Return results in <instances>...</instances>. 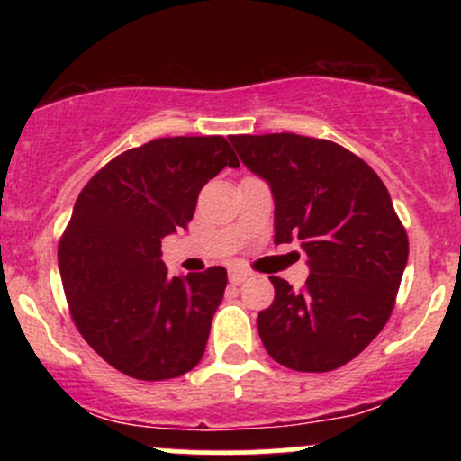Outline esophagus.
I'll return each mask as SVG.
<instances>
[{
    "label": "esophagus",
    "mask_w": 461,
    "mask_h": 461,
    "mask_svg": "<svg viewBox=\"0 0 461 461\" xmlns=\"http://www.w3.org/2000/svg\"><path fill=\"white\" fill-rule=\"evenodd\" d=\"M249 275H251V271H247V268H242V267H231V268H230V282H231V284H242V282H245V279L249 277Z\"/></svg>",
    "instance_id": "1"
}]
</instances>
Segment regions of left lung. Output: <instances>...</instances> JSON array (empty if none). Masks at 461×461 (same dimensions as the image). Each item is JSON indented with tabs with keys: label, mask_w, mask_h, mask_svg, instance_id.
<instances>
[{
	"label": "left lung",
	"mask_w": 461,
	"mask_h": 461,
	"mask_svg": "<svg viewBox=\"0 0 461 461\" xmlns=\"http://www.w3.org/2000/svg\"><path fill=\"white\" fill-rule=\"evenodd\" d=\"M240 160L267 179L275 199V245L301 240L310 277H282L258 314L262 345L299 373L351 362L393 314L410 242L388 188L338 142L299 134L230 136Z\"/></svg>",
	"instance_id": "1"
}]
</instances>
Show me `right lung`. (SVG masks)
<instances>
[{
	"instance_id": "add662e5",
	"label": "right lung",
	"mask_w": 461,
	"mask_h": 461,
	"mask_svg": "<svg viewBox=\"0 0 461 461\" xmlns=\"http://www.w3.org/2000/svg\"><path fill=\"white\" fill-rule=\"evenodd\" d=\"M238 158L223 136H173L123 151L82 188L58 245L68 312L110 366L140 382L203 357L227 271L171 277L162 238L186 227L199 190Z\"/></svg>"
}]
</instances>
